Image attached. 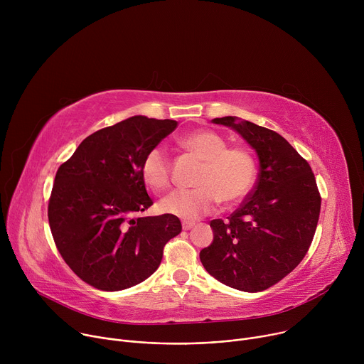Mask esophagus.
I'll list each match as a JSON object with an SVG mask.
<instances>
[{
	"instance_id": "esophagus-1",
	"label": "esophagus",
	"mask_w": 364,
	"mask_h": 364,
	"mask_svg": "<svg viewBox=\"0 0 364 364\" xmlns=\"http://www.w3.org/2000/svg\"><path fill=\"white\" fill-rule=\"evenodd\" d=\"M194 226V222H183V229L190 230Z\"/></svg>"
}]
</instances>
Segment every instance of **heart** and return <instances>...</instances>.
<instances>
[{
    "instance_id": "heart-1",
    "label": "heart",
    "mask_w": 364,
    "mask_h": 364,
    "mask_svg": "<svg viewBox=\"0 0 364 364\" xmlns=\"http://www.w3.org/2000/svg\"><path fill=\"white\" fill-rule=\"evenodd\" d=\"M180 144L203 161V167L196 188L174 190L161 198L160 209L164 213L194 220L213 212L219 200L225 204L237 203L253 186L256 161L246 148H228L225 138L209 129L190 132ZM141 176L155 191L170 186V160L163 148H152L145 155Z\"/></svg>"
}]
</instances>
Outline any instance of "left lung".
Here are the masks:
<instances>
[{
  "instance_id": "1",
  "label": "left lung",
  "mask_w": 364,
  "mask_h": 364,
  "mask_svg": "<svg viewBox=\"0 0 364 364\" xmlns=\"http://www.w3.org/2000/svg\"><path fill=\"white\" fill-rule=\"evenodd\" d=\"M236 131L255 149V188L228 220L210 222L213 242L200 252L204 269L245 292L264 291L302 261L313 242L321 197L309 164L279 134L223 117L212 121Z\"/></svg>"
}]
</instances>
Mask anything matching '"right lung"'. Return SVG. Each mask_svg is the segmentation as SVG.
<instances>
[{
  "mask_svg": "<svg viewBox=\"0 0 364 364\" xmlns=\"http://www.w3.org/2000/svg\"><path fill=\"white\" fill-rule=\"evenodd\" d=\"M176 127L171 119L131 117L85 138L59 167L50 230L65 262L89 285L121 291L145 281L181 232L173 215L136 218L152 204L142 160Z\"/></svg>",
  "mask_w": 364,
  "mask_h": 364,
  "instance_id": "add662e5",
  "label": "right lung"
}]
</instances>
